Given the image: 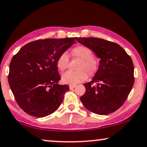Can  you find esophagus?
Segmentation results:
<instances>
[{
  "mask_svg": "<svg viewBox=\"0 0 147 147\" xmlns=\"http://www.w3.org/2000/svg\"><path fill=\"white\" fill-rule=\"evenodd\" d=\"M76 85H69V88L70 89H74V88H76Z\"/></svg>",
  "mask_w": 147,
  "mask_h": 147,
  "instance_id": "esophagus-1",
  "label": "esophagus"
}]
</instances>
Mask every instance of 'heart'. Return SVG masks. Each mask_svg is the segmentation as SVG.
Masks as SVG:
<instances>
[{
    "instance_id": "obj_1",
    "label": "heart",
    "mask_w": 147,
    "mask_h": 147,
    "mask_svg": "<svg viewBox=\"0 0 147 147\" xmlns=\"http://www.w3.org/2000/svg\"><path fill=\"white\" fill-rule=\"evenodd\" d=\"M74 58L80 59L76 67L77 71H68L63 74L61 80L67 84L74 85L84 82L89 76H94L99 69L98 59L93 56V52L90 48L85 46H78L71 50ZM69 58L67 52H63L56 60V66L60 71H63L68 67Z\"/></svg>"
}]
</instances>
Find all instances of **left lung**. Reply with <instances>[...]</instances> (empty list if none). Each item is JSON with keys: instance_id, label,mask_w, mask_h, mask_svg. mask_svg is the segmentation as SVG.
I'll use <instances>...</instances> for the list:
<instances>
[{"instance_id": "1", "label": "left lung", "mask_w": 147, "mask_h": 147, "mask_svg": "<svg viewBox=\"0 0 147 147\" xmlns=\"http://www.w3.org/2000/svg\"><path fill=\"white\" fill-rule=\"evenodd\" d=\"M76 39L101 59L92 81L84 84L86 90L81 101L93 113L107 115L115 111L126 101L135 82L131 57L119 44L102 38Z\"/></svg>"}]
</instances>
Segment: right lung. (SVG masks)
Listing matches in <instances>:
<instances>
[{
	"label": "right lung",
	"instance_id": "obj_1",
	"mask_svg": "<svg viewBox=\"0 0 147 147\" xmlns=\"http://www.w3.org/2000/svg\"><path fill=\"white\" fill-rule=\"evenodd\" d=\"M74 43V38L36 40L12 57L8 83L19 107L26 113L44 117L58 109L69 88L58 84L61 78L56 60Z\"/></svg>",
	"mask_w": 147,
	"mask_h": 147
}]
</instances>
